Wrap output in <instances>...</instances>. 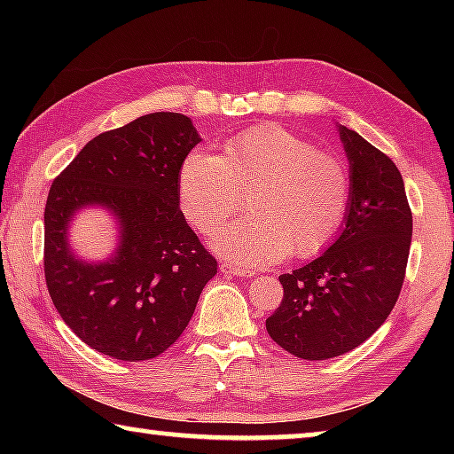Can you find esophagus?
<instances>
[{
	"instance_id": "34e87169",
	"label": "esophagus",
	"mask_w": 454,
	"mask_h": 454,
	"mask_svg": "<svg viewBox=\"0 0 454 454\" xmlns=\"http://www.w3.org/2000/svg\"><path fill=\"white\" fill-rule=\"evenodd\" d=\"M222 270L234 274V276H240V278H250V276L256 274L254 270H250V268H238V266H228V264L222 268Z\"/></svg>"
}]
</instances>
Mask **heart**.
I'll use <instances>...</instances> for the list:
<instances>
[{
    "mask_svg": "<svg viewBox=\"0 0 454 454\" xmlns=\"http://www.w3.org/2000/svg\"><path fill=\"white\" fill-rule=\"evenodd\" d=\"M246 200L250 214L216 236L220 254L248 266L320 254L348 214L352 180L334 153L280 126L228 140L218 156L192 152L178 170V202L200 234L216 232Z\"/></svg>",
    "mask_w": 454,
    "mask_h": 454,
    "instance_id": "1",
    "label": "heart"
}]
</instances>
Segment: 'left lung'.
I'll return each instance as SVG.
<instances>
[{
	"label": "left lung",
	"instance_id": "8db88e82",
	"mask_svg": "<svg viewBox=\"0 0 454 454\" xmlns=\"http://www.w3.org/2000/svg\"><path fill=\"white\" fill-rule=\"evenodd\" d=\"M350 162L352 198L340 236L326 252L280 276L284 298L266 330L302 360L340 356L388 318L409 262L412 214L403 176L387 153L338 126Z\"/></svg>",
	"mask_w": 454,
	"mask_h": 454
}]
</instances>
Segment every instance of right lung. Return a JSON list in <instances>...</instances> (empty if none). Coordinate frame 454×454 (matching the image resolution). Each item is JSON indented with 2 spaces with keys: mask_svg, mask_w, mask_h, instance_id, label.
<instances>
[{
  "mask_svg": "<svg viewBox=\"0 0 454 454\" xmlns=\"http://www.w3.org/2000/svg\"><path fill=\"white\" fill-rule=\"evenodd\" d=\"M198 142L184 114H148L90 140L51 184L45 284L66 325L102 355L126 363L162 355L218 272L178 202V170ZM86 205L119 222L121 244L104 263H86L67 242L69 220Z\"/></svg>",
  "mask_w": 454,
  "mask_h": 454,
  "instance_id": "obj_1",
  "label": "right lung"
}]
</instances>
